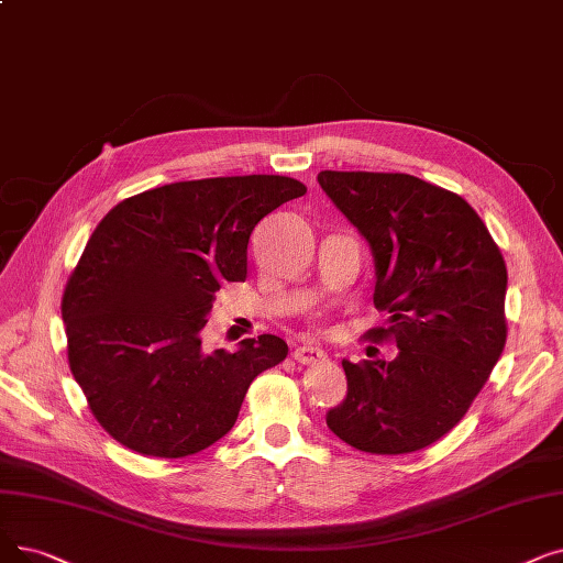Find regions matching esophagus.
I'll list each match as a JSON object with an SVG mask.
<instances>
[{"label": "esophagus", "mask_w": 563, "mask_h": 563, "mask_svg": "<svg viewBox=\"0 0 563 563\" xmlns=\"http://www.w3.org/2000/svg\"><path fill=\"white\" fill-rule=\"evenodd\" d=\"M295 358L303 365H310V363H317V361H324L327 354H324V350L314 347V345H301V347L295 350Z\"/></svg>", "instance_id": "esophagus-1"}]
</instances>
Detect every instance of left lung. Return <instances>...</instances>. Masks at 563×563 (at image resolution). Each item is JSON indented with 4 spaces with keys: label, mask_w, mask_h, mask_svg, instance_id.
Returning <instances> with one entry per match:
<instances>
[{
    "label": "left lung",
    "mask_w": 563,
    "mask_h": 563,
    "mask_svg": "<svg viewBox=\"0 0 563 563\" xmlns=\"http://www.w3.org/2000/svg\"><path fill=\"white\" fill-rule=\"evenodd\" d=\"M335 209L368 241L375 308L388 310L394 361L342 358L347 396L327 411L342 442L400 455L444 437L478 396L506 345L504 257L460 195L411 175H317Z\"/></svg>",
    "instance_id": "left-lung-1"
}]
</instances>
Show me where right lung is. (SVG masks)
Segmentation results:
<instances>
[{"label": "right lung", "instance_id": "obj_1", "mask_svg": "<svg viewBox=\"0 0 563 563\" xmlns=\"http://www.w3.org/2000/svg\"><path fill=\"white\" fill-rule=\"evenodd\" d=\"M306 186L278 175L177 181L119 202L89 236L62 299L70 373L119 444L186 457L225 437L251 382L287 356L264 333L202 350L223 283L249 274V239Z\"/></svg>", "mask_w": 563, "mask_h": 563}]
</instances>
